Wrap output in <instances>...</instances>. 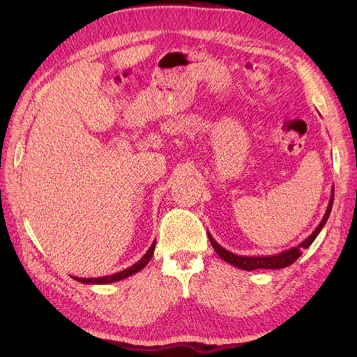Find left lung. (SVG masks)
Returning <instances> with one entry per match:
<instances>
[{
	"label": "left lung",
	"mask_w": 357,
	"mask_h": 357,
	"mask_svg": "<svg viewBox=\"0 0 357 357\" xmlns=\"http://www.w3.org/2000/svg\"><path fill=\"white\" fill-rule=\"evenodd\" d=\"M332 203H334V187H332V195H331V200H329V204H328V209H326V214L323 217V220L319 222V225L315 228V231H313L309 238H305L304 241H302L301 244H298L296 247H291V249H288V250H283L280 253H277V255L241 257V255H236V253L228 252L227 249H223V247L219 243H215V239L211 236L209 233H208V238L211 241V245H213L214 250L217 252V255H219L223 259V261L236 266V268H239V269H244V271L282 269V268H287V266H289V264H293L296 259H298L302 255V250L309 249L313 241L317 239L319 231H321L323 227L326 225V222H328V219H329Z\"/></svg>",
	"instance_id": "8db88e82"
}]
</instances>
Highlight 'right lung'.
Listing matches in <instances>:
<instances>
[{
  "label": "right lung",
  "instance_id": "right-lung-1",
  "mask_svg": "<svg viewBox=\"0 0 357 357\" xmlns=\"http://www.w3.org/2000/svg\"><path fill=\"white\" fill-rule=\"evenodd\" d=\"M154 249H155V241H154L153 244H151L148 252L144 253L142 259H138L135 264H132L130 268H128V269L121 271V273H116V274H113V275H105V277H96V279H82V277H75V280L77 282H82V283H86V285H89V283H94V285H107V283H113V282L128 279V277L137 274L138 271H142L144 266L149 263V259H151V257H153V253H154Z\"/></svg>",
  "mask_w": 357,
  "mask_h": 357
}]
</instances>
